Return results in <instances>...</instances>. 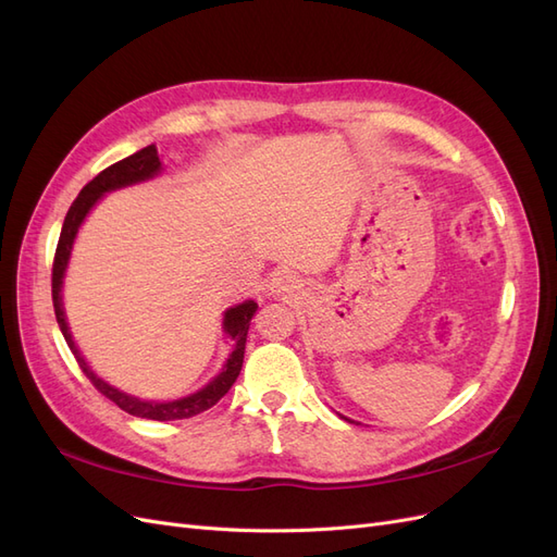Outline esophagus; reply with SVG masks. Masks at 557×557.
I'll use <instances>...</instances> for the list:
<instances>
[{
    "label": "esophagus",
    "instance_id": "obj_1",
    "mask_svg": "<svg viewBox=\"0 0 557 557\" xmlns=\"http://www.w3.org/2000/svg\"><path fill=\"white\" fill-rule=\"evenodd\" d=\"M272 288L276 290V293H288V290H293L295 288V278L290 276V274H276L274 276V281H272Z\"/></svg>",
    "mask_w": 557,
    "mask_h": 557
}]
</instances>
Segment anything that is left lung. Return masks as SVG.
Wrapping results in <instances>:
<instances>
[{"instance_id":"left-lung-1","label":"left lung","mask_w":557,"mask_h":557,"mask_svg":"<svg viewBox=\"0 0 557 557\" xmlns=\"http://www.w3.org/2000/svg\"><path fill=\"white\" fill-rule=\"evenodd\" d=\"M346 420H348V418H346ZM348 423H352V420H348Z\"/></svg>"}]
</instances>
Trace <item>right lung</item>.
Returning <instances> with one entry per match:
<instances>
[{
	"label": "right lung",
	"instance_id": "right-lung-1",
	"mask_svg": "<svg viewBox=\"0 0 557 557\" xmlns=\"http://www.w3.org/2000/svg\"><path fill=\"white\" fill-rule=\"evenodd\" d=\"M160 172V158H158V148L156 146H146L141 148L139 153H134L121 162H115L111 166H107L104 172H99L86 188L78 193V197L74 199V205L66 211V218L62 223V232H60V242L55 248V258H53V309H55V318H58V325L64 334V342L66 346L72 348L74 358L78 362V367L83 369V374L90 379V383L97 387L99 393L104 397H109L113 404H117L123 411L132 413V416H139V418H150V420H181V418H193L201 411L211 409L213 404L221 399L232 383L237 381L239 372H242V364H244V350H246V336H248V327H250V318L252 313L258 311L256 301H244V305L227 309L225 313V332L234 339V350L230 360L225 362L223 372L218 374L207 387H201L195 395L190 397H183L176 401H144L137 397H129L121 391H115L109 383H104L102 379H97L92 374V369L83 360V356L78 352L70 327H66V320H64V311H62V297H60V288H62V276H64V269L66 262H70V252H72V244L76 232L83 223V218L88 215V211L95 207V201L102 197L109 190L115 188H123V185L129 183H137V181H146L150 176H156Z\"/></svg>",
	"mask_w": 557,
	"mask_h": 557
}]
</instances>
